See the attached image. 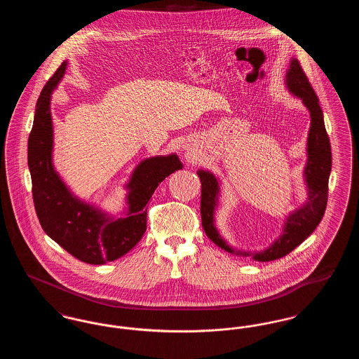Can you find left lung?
Listing matches in <instances>:
<instances>
[{
	"label": "left lung",
	"instance_id": "8db88e82",
	"mask_svg": "<svg viewBox=\"0 0 359 359\" xmlns=\"http://www.w3.org/2000/svg\"><path fill=\"white\" fill-rule=\"evenodd\" d=\"M285 85L290 94L300 98L311 116L308 132L307 163L304 167V182L307 186V201L287 215L284 227L278 238L261 252H243L231 248L223 238L215 226V208L218 207L221 182L212 172L199 170L198 176L202 183L201 215L202 226L207 237L223 250L236 256L252 257L256 261L266 262L287 256L297 248L320 223L325 215L328 198V179L332 165L330 138L325 132L323 111L319 100L308 82L307 76L297 59H290V69L285 74Z\"/></svg>",
	"mask_w": 359,
	"mask_h": 359
}]
</instances>
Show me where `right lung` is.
Here are the masks:
<instances>
[{"label": "right lung", "instance_id": "right-lung-1", "mask_svg": "<svg viewBox=\"0 0 359 359\" xmlns=\"http://www.w3.org/2000/svg\"><path fill=\"white\" fill-rule=\"evenodd\" d=\"M67 62L44 86L36 103L34 126L28 138V167L32 177L34 208L43 230L71 256L91 265H102L125 256L147 230V210L157 186L183 168L177 154L142 160L125 188L128 210L116 218L75 196L52 163L53 128L51 95L62 81Z\"/></svg>", "mask_w": 359, "mask_h": 359}]
</instances>
